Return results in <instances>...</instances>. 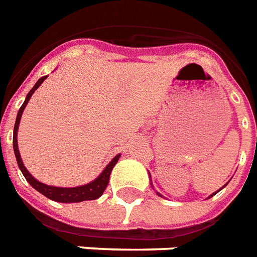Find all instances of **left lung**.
I'll return each mask as SVG.
<instances>
[{"mask_svg": "<svg viewBox=\"0 0 257 257\" xmlns=\"http://www.w3.org/2000/svg\"><path fill=\"white\" fill-rule=\"evenodd\" d=\"M221 188H223V187H221ZM221 188H220V190H221ZM220 190H219V191H220ZM215 194H216V192H215ZM215 194H212V195H211V196H213V195H215ZM158 195H159V194H158ZM211 196H210V198H211Z\"/></svg>", "mask_w": 257, "mask_h": 257, "instance_id": "8db88e82", "label": "left lung"}]
</instances>
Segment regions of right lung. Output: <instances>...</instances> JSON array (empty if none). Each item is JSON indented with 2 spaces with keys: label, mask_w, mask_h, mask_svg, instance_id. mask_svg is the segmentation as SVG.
I'll list each match as a JSON object with an SVG mask.
<instances>
[{
  "label": "right lung",
  "mask_w": 257,
  "mask_h": 257,
  "mask_svg": "<svg viewBox=\"0 0 257 257\" xmlns=\"http://www.w3.org/2000/svg\"><path fill=\"white\" fill-rule=\"evenodd\" d=\"M46 78L47 77H42L38 79V82L34 85V87H33V89L29 91L28 95H26V99H25V102L22 103L21 108L18 110L17 119H16V124H14V133H13V147H14V154H16V159H17L18 167H20V170L22 171V174H24V176L26 178V180L30 183V186H32L33 188H36V190L38 191V192H41L42 195H45L46 198L51 199V200H55V202H59V203H78V202H83V200H95V199L99 198L100 195L103 194V191L106 190L112 167L115 166L120 155H116V157L107 164V167L104 168L103 171H102V174H100V175L98 176L94 182H91V183L89 184H85V186L74 187V188H61V187H53V186H47V184L41 183V182L34 179V178L29 174V171L26 170L24 163H22V159H21V155H20V151H18V143H17L18 124H20L22 112H24L29 99L32 98L33 93L40 87L41 83H42Z\"/></svg>",
  "instance_id": "add662e5"
}]
</instances>
